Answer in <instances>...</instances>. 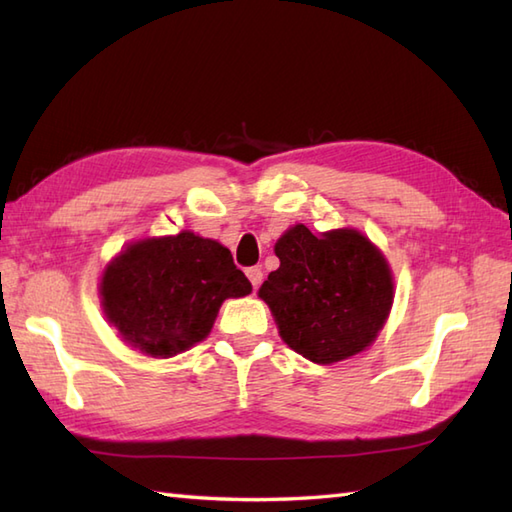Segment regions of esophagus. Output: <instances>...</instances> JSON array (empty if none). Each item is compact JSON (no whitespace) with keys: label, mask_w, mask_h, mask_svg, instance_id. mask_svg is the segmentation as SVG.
I'll list each match as a JSON object with an SVG mask.
<instances>
[{"label":"esophagus","mask_w":512,"mask_h":512,"mask_svg":"<svg viewBox=\"0 0 512 512\" xmlns=\"http://www.w3.org/2000/svg\"><path fill=\"white\" fill-rule=\"evenodd\" d=\"M246 277L250 279L253 288H259V284H262V279H264V273H262V268H259V266H253V268L246 270Z\"/></svg>","instance_id":"34e87169"}]
</instances>
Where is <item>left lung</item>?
<instances>
[{"label":"left lung","instance_id":"1","mask_svg":"<svg viewBox=\"0 0 512 512\" xmlns=\"http://www.w3.org/2000/svg\"><path fill=\"white\" fill-rule=\"evenodd\" d=\"M279 268L259 288L281 341L308 361L332 365L365 352L385 328L394 273L356 228L312 233L295 224L277 239Z\"/></svg>","mask_w":512,"mask_h":512}]
</instances>
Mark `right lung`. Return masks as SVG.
I'll use <instances>...</instances> for the list:
<instances>
[{"label": "right lung", "mask_w": 512, "mask_h": 512, "mask_svg": "<svg viewBox=\"0 0 512 512\" xmlns=\"http://www.w3.org/2000/svg\"><path fill=\"white\" fill-rule=\"evenodd\" d=\"M231 250L193 231L127 244L103 268L99 295L107 323L151 358H171L209 336L222 303L250 295Z\"/></svg>", "instance_id": "obj_1"}]
</instances>
